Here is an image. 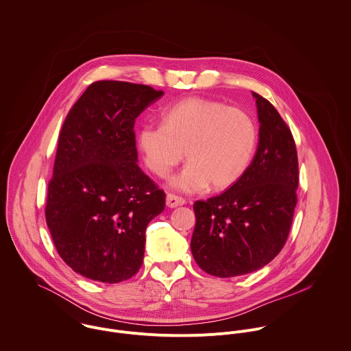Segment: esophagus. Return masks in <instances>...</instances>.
<instances>
[{"label":"esophagus","instance_id":"1","mask_svg":"<svg viewBox=\"0 0 351 351\" xmlns=\"http://www.w3.org/2000/svg\"><path fill=\"white\" fill-rule=\"evenodd\" d=\"M165 204L168 208L173 209V208H178V206H182L186 204V201L182 198V197H178L175 194H168L167 195V199H165Z\"/></svg>","mask_w":351,"mask_h":351}]
</instances>
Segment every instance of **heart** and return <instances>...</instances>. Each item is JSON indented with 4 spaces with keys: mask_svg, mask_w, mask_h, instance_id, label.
I'll use <instances>...</instances> for the list:
<instances>
[{
    "mask_svg": "<svg viewBox=\"0 0 351 351\" xmlns=\"http://www.w3.org/2000/svg\"><path fill=\"white\" fill-rule=\"evenodd\" d=\"M256 141L255 122L245 111L202 97L176 101L162 112V125H145L138 134L143 161L158 178L167 176L186 150L189 164L171 180L184 193L233 186L247 171Z\"/></svg>",
    "mask_w": 351,
    "mask_h": 351,
    "instance_id": "1",
    "label": "heart"
}]
</instances>
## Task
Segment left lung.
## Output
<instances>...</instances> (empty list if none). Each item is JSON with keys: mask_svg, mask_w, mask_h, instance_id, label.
Returning a JSON list of instances; mask_svg holds the SVG:
<instances>
[{"mask_svg": "<svg viewBox=\"0 0 351 351\" xmlns=\"http://www.w3.org/2000/svg\"><path fill=\"white\" fill-rule=\"evenodd\" d=\"M252 96L261 123L252 162L226 191L194 204L193 256L219 278L270 263L287 240L297 205L298 158L291 132L267 99Z\"/></svg>", "mask_w": 351, "mask_h": 351, "instance_id": "obj_1", "label": "left lung"}]
</instances>
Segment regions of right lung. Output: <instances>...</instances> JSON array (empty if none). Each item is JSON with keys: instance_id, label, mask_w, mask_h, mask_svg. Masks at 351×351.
<instances>
[{"instance_id": "right-lung-1", "label": "right lung", "mask_w": 351, "mask_h": 351, "mask_svg": "<svg viewBox=\"0 0 351 351\" xmlns=\"http://www.w3.org/2000/svg\"><path fill=\"white\" fill-rule=\"evenodd\" d=\"M164 95L125 81H96L71 107L60 133L46 222L77 274L104 283L140 270L147 223L165 193L137 165L134 123Z\"/></svg>"}]
</instances>
